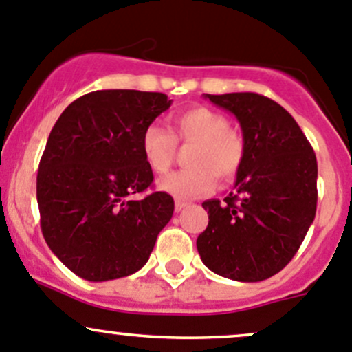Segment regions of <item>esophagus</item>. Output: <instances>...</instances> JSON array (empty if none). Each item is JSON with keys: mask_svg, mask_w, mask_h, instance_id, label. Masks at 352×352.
<instances>
[{"mask_svg": "<svg viewBox=\"0 0 352 352\" xmlns=\"http://www.w3.org/2000/svg\"><path fill=\"white\" fill-rule=\"evenodd\" d=\"M184 207H188V204H186V201L176 200V204H175V208H176V212H181V210H183Z\"/></svg>", "mask_w": 352, "mask_h": 352, "instance_id": "34e87169", "label": "esophagus"}]
</instances>
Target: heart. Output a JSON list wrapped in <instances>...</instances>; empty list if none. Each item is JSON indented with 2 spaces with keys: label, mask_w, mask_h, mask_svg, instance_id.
<instances>
[{
  "label": "heart",
  "mask_w": 352,
  "mask_h": 352,
  "mask_svg": "<svg viewBox=\"0 0 352 352\" xmlns=\"http://www.w3.org/2000/svg\"><path fill=\"white\" fill-rule=\"evenodd\" d=\"M176 144L191 145L188 168L162 177L159 190L179 200L201 197L214 190L215 177L231 181L245 159L243 137L229 128L224 114L204 106L188 107L171 116V131L157 123L145 126L142 133V154L155 175H164L173 166Z\"/></svg>",
  "instance_id": "heart-1"
}]
</instances>
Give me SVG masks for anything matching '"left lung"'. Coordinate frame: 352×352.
<instances>
[{"label":"left lung","instance_id":"1","mask_svg":"<svg viewBox=\"0 0 352 352\" xmlns=\"http://www.w3.org/2000/svg\"><path fill=\"white\" fill-rule=\"evenodd\" d=\"M205 99L239 121L245 159L234 193L201 204L208 226L197 239L198 253L219 276L265 280L293 260L315 219V152L294 118L269 97L232 92Z\"/></svg>","mask_w":352,"mask_h":352}]
</instances>
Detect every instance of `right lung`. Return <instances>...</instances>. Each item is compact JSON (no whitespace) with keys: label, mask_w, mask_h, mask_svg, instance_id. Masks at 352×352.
Here are the masks:
<instances>
[{"label":"right lung","mask_w":352,"mask_h":352,"mask_svg":"<svg viewBox=\"0 0 352 352\" xmlns=\"http://www.w3.org/2000/svg\"><path fill=\"white\" fill-rule=\"evenodd\" d=\"M169 106L161 92L96 90L73 100L51 130L37 173L41 229L82 279L102 283L140 270L171 221L175 200L164 191L128 200L154 181L142 133Z\"/></svg>","instance_id":"add662e5"}]
</instances>
